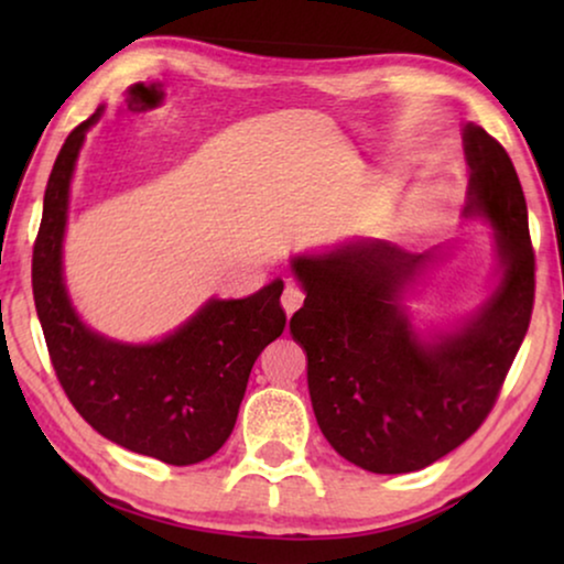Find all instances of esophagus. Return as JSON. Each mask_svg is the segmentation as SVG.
<instances>
[{
	"mask_svg": "<svg viewBox=\"0 0 564 564\" xmlns=\"http://www.w3.org/2000/svg\"><path fill=\"white\" fill-rule=\"evenodd\" d=\"M303 300H305L303 288H297L295 282H288V288H284V292H282V307H284V313H288V315L295 313L297 307L303 305Z\"/></svg>",
	"mask_w": 564,
	"mask_h": 564,
	"instance_id": "esophagus-1",
	"label": "esophagus"
}]
</instances>
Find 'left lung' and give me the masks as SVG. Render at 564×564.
<instances>
[{
	"label": "left lung",
	"mask_w": 564,
	"mask_h": 564,
	"mask_svg": "<svg viewBox=\"0 0 564 564\" xmlns=\"http://www.w3.org/2000/svg\"><path fill=\"white\" fill-rule=\"evenodd\" d=\"M465 215L496 226L498 290L475 318L434 344L415 336L400 292L434 251L361 241L292 261L305 303L290 330L307 354V390L328 444L377 475L415 473L467 442L496 405L534 307V249L513 161L482 128H465Z\"/></svg>",
	"instance_id": "8db88e82"
}]
</instances>
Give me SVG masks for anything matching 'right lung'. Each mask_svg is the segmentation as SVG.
Instances as JSON below:
<instances>
[{"mask_svg":"<svg viewBox=\"0 0 564 564\" xmlns=\"http://www.w3.org/2000/svg\"><path fill=\"white\" fill-rule=\"evenodd\" d=\"M99 112L68 133L51 169L33 246V297L51 365L76 413L97 434L166 465H197L236 426L251 367L284 330V290L274 280L243 300H210L156 344H120L95 334L68 303L61 272L68 184Z\"/></svg>","mask_w":564,"mask_h":564,"instance_id":"right-lung-1","label":"right lung"}]
</instances>
